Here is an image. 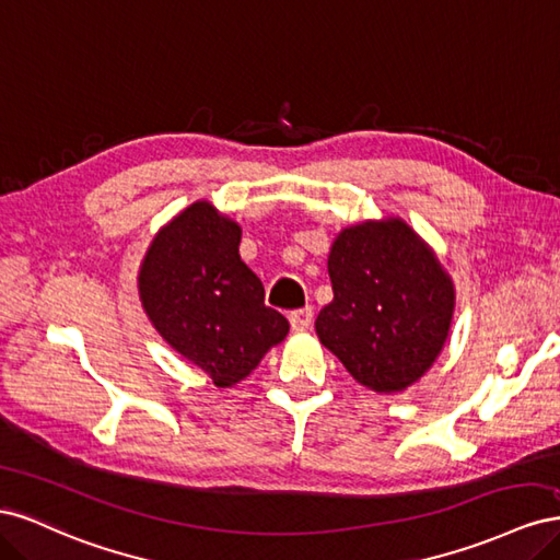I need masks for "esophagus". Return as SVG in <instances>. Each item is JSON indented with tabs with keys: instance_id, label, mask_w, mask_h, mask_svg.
<instances>
[{
	"instance_id": "1",
	"label": "esophagus",
	"mask_w": 560,
	"mask_h": 560,
	"mask_svg": "<svg viewBox=\"0 0 560 560\" xmlns=\"http://www.w3.org/2000/svg\"><path fill=\"white\" fill-rule=\"evenodd\" d=\"M290 325L294 331H306L313 325V311L311 308H299L290 315Z\"/></svg>"
}]
</instances>
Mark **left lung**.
Here are the masks:
<instances>
[{"label":"left lung","mask_w":560,"mask_h":560,"mask_svg":"<svg viewBox=\"0 0 560 560\" xmlns=\"http://www.w3.org/2000/svg\"><path fill=\"white\" fill-rule=\"evenodd\" d=\"M327 270L334 301L315 331L348 374L378 395L404 393L442 354L455 284L436 252L401 217L338 231Z\"/></svg>","instance_id":"1"}]
</instances>
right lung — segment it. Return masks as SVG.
Returning a JSON list of instances; mask_svg holds the SVG:
<instances>
[{"instance_id":"add662e5","label":"right lung","mask_w":560,"mask_h":560,"mask_svg":"<svg viewBox=\"0 0 560 560\" xmlns=\"http://www.w3.org/2000/svg\"><path fill=\"white\" fill-rule=\"evenodd\" d=\"M241 235L235 219L196 200L159 229L138 273L151 325L217 387L245 381L290 331L241 259Z\"/></svg>"}]
</instances>
